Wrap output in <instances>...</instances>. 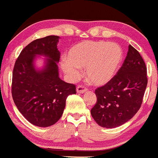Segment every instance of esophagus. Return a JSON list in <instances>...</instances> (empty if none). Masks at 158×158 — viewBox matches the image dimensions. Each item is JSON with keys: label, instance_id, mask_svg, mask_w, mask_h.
Listing matches in <instances>:
<instances>
[{"label": "esophagus", "instance_id": "34e87169", "mask_svg": "<svg viewBox=\"0 0 158 158\" xmlns=\"http://www.w3.org/2000/svg\"><path fill=\"white\" fill-rule=\"evenodd\" d=\"M87 91V89L83 86H78L77 87V93H84Z\"/></svg>", "mask_w": 158, "mask_h": 158}]
</instances>
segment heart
Instances as JSON below:
<instances>
[{
    "label": "heart",
    "mask_w": 158,
    "mask_h": 158,
    "mask_svg": "<svg viewBox=\"0 0 158 158\" xmlns=\"http://www.w3.org/2000/svg\"><path fill=\"white\" fill-rule=\"evenodd\" d=\"M123 56V50L118 44L86 40L73 46L61 66L71 81L78 79L80 69L85 68L86 79L93 85L103 86L116 75Z\"/></svg>",
    "instance_id": "1"
}]
</instances>
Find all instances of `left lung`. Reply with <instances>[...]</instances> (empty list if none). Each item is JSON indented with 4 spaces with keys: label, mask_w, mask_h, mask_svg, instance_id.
I'll list each match as a JSON object with an SVG mask.
<instances>
[{
    "label": "left lung",
    "mask_w": 158,
    "mask_h": 158,
    "mask_svg": "<svg viewBox=\"0 0 158 158\" xmlns=\"http://www.w3.org/2000/svg\"><path fill=\"white\" fill-rule=\"evenodd\" d=\"M147 83L145 62L130 45L126 59L114 77L95 90L97 102L90 111L93 119L106 128L127 123L140 108Z\"/></svg>",
    "instance_id": "left-lung-1"
}]
</instances>
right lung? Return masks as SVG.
Listing matches in <instances>:
<instances>
[{"label":"right lung","instance_id":"1","mask_svg":"<svg viewBox=\"0 0 158 158\" xmlns=\"http://www.w3.org/2000/svg\"><path fill=\"white\" fill-rule=\"evenodd\" d=\"M59 38L50 35L32 41L20 52L13 69V101L25 119L37 127L55 124L63 114L68 96L76 93L74 84L59 77ZM37 56L46 59L40 69L35 65Z\"/></svg>","mask_w":158,"mask_h":158}]
</instances>
